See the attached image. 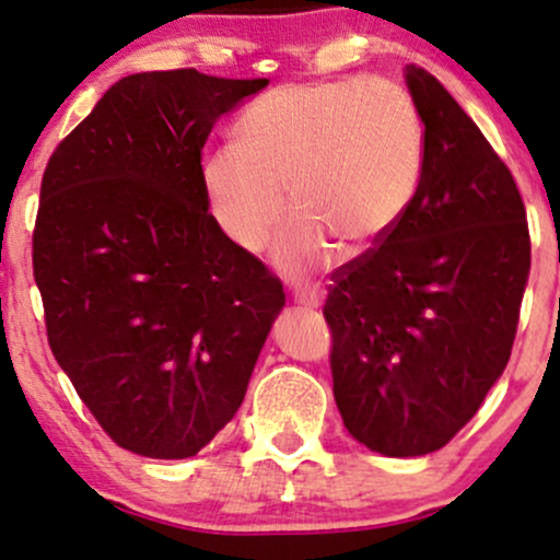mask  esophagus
Segmentation results:
<instances>
[{
    "label": "esophagus",
    "instance_id": "esophagus-1",
    "mask_svg": "<svg viewBox=\"0 0 560 560\" xmlns=\"http://www.w3.org/2000/svg\"><path fill=\"white\" fill-rule=\"evenodd\" d=\"M296 301L301 306H319L323 304V296H319V291H299Z\"/></svg>",
    "mask_w": 560,
    "mask_h": 560
}]
</instances>
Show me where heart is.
<instances>
[{"label": "heart", "instance_id": "heart-1", "mask_svg": "<svg viewBox=\"0 0 560 560\" xmlns=\"http://www.w3.org/2000/svg\"><path fill=\"white\" fill-rule=\"evenodd\" d=\"M243 144L224 142L203 161L211 213L232 243L259 250L299 211L278 261L301 275L332 246L362 254L386 241L416 203L425 161L423 118L392 79L282 84L243 110Z\"/></svg>", "mask_w": 560, "mask_h": 560}]
</instances>
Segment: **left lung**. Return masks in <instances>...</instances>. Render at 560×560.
Instances as JSON below:
<instances>
[{"label":"left lung","mask_w":560,"mask_h":560,"mask_svg":"<svg viewBox=\"0 0 560 560\" xmlns=\"http://www.w3.org/2000/svg\"><path fill=\"white\" fill-rule=\"evenodd\" d=\"M425 131L423 179L397 230L332 272V397L388 457L442 450L511 360L532 264L511 168L425 68L407 66Z\"/></svg>","instance_id":"8db88e82"}]
</instances>
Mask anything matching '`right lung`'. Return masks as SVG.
<instances>
[{
    "mask_svg": "<svg viewBox=\"0 0 560 560\" xmlns=\"http://www.w3.org/2000/svg\"><path fill=\"white\" fill-rule=\"evenodd\" d=\"M267 79L131 73L49 155L34 280L55 360L118 447L196 455L241 407L282 282L209 211L206 137Z\"/></svg>",
    "mask_w": 560,
    "mask_h": 560,
    "instance_id": "add662e5",
    "label": "right lung"
}]
</instances>
